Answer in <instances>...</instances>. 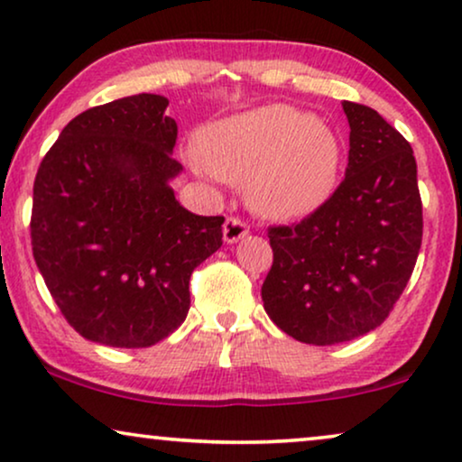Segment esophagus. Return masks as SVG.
Masks as SVG:
<instances>
[{
  "instance_id": "1",
  "label": "esophagus",
  "mask_w": 462,
  "mask_h": 462,
  "mask_svg": "<svg viewBox=\"0 0 462 462\" xmlns=\"http://www.w3.org/2000/svg\"><path fill=\"white\" fill-rule=\"evenodd\" d=\"M250 229L248 225L244 223V220L239 218H226L225 225H223V239L226 244H237L239 239H244L248 236Z\"/></svg>"
}]
</instances>
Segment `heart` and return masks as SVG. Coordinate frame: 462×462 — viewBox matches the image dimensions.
<instances>
[{
  "label": "heart",
  "mask_w": 462,
  "mask_h": 462,
  "mask_svg": "<svg viewBox=\"0 0 462 462\" xmlns=\"http://www.w3.org/2000/svg\"><path fill=\"white\" fill-rule=\"evenodd\" d=\"M198 174L245 182L252 210L271 218L311 212L338 182L343 143L313 113L290 105H264L199 130Z\"/></svg>",
  "instance_id": "obj_1"
}]
</instances>
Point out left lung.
Here are the masks:
<instances>
[{
    "mask_svg": "<svg viewBox=\"0 0 462 462\" xmlns=\"http://www.w3.org/2000/svg\"><path fill=\"white\" fill-rule=\"evenodd\" d=\"M349 166L324 206L269 229L264 311L288 337L337 345L383 324L412 275L422 204L412 147L370 106L345 100Z\"/></svg>",
    "mask_w": 462,
    "mask_h": 462,
    "instance_id": "left-lung-1",
    "label": "left lung"
}]
</instances>
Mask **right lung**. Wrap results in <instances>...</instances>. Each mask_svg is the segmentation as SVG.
I'll use <instances>...</instances> for the list:
<instances>
[{
	"instance_id": "1",
	"label": "right lung",
	"mask_w": 462,
	"mask_h": 462,
	"mask_svg": "<svg viewBox=\"0 0 462 462\" xmlns=\"http://www.w3.org/2000/svg\"><path fill=\"white\" fill-rule=\"evenodd\" d=\"M168 98L136 94L62 128L37 170L31 244L69 324L92 343L143 349L189 313L193 269L223 245V217L174 198Z\"/></svg>"
}]
</instances>
